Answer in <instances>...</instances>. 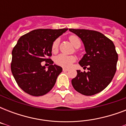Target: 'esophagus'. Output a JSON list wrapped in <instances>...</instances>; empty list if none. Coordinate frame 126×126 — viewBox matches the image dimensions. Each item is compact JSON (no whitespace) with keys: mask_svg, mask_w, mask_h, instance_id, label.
Instances as JSON below:
<instances>
[{"mask_svg":"<svg viewBox=\"0 0 126 126\" xmlns=\"http://www.w3.org/2000/svg\"><path fill=\"white\" fill-rule=\"evenodd\" d=\"M63 71H65V72H66V71H69V69H67V68H63Z\"/></svg>","mask_w":126,"mask_h":126,"instance_id":"esophagus-1","label":"esophagus"}]
</instances>
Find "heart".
I'll use <instances>...</instances> for the list:
<instances>
[{
    "mask_svg": "<svg viewBox=\"0 0 126 126\" xmlns=\"http://www.w3.org/2000/svg\"><path fill=\"white\" fill-rule=\"evenodd\" d=\"M69 40L71 44L75 47H77L78 46H80L81 41L80 38L77 36L75 35H71L69 36ZM58 45H59V41L58 40H55L52 44L51 47V50L53 52H55L57 51L58 48ZM76 61V57L73 55H67L65 54H60L57 55L55 57V61L57 65H60L61 67H71L75 61Z\"/></svg>",
    "mask_w": 126,
    "mask_h": 126,
    "instance_id": "1",
    "label": "heart"
}]
</instances>
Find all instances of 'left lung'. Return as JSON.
<instances>
[{"mask_svg":"<svg viewBox=\"0 0 126 126\" xmlns=\"http://www.w3.org/2000/svg\"><path fill=\"white\" fill-rule=\"evenodd\" d=\"M80 38L86 53L79 61L88 72L77 70L71 81L75 90L84 95L99 93L110 83L116 71L118 54L112 40L101 32L86 29H69Z\"/></svg>","mask_w":126,"mask_h":126,"instance_id":"1","label":"left lung"}]
</instances>
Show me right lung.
I'll use <instances>...</instances> for the list:
<instances>
[{
    "label": "right lung",
    "mask_w": 126,
    "mask_h": 126,
    "mask_svg": "<svg viewBox=\"0 0 126 126\" xmlns=\"http://www.w3.org/2000/svg\"><path fill=\"white\" fill-rule=\"evenodd\" d=\"M68 29H35L21 36L12 52L11 71L17 84L32 96L45 95L53 88L62 68L47 58L53 42ZM42 61L50 65L45 69Z\"/></svg>",
    "instance_id": "add662e5"
}]
</instances>
